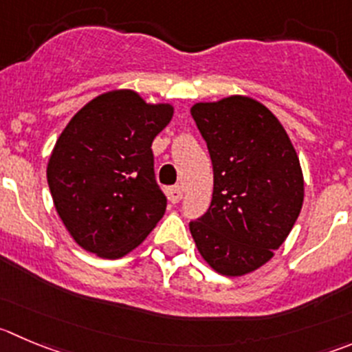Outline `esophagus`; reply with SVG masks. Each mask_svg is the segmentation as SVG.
I'll list each match as a JSON object with an SVG mask.
<instances>
[{"instance_id": "34e87169", "label": "esophagus", "mask_w": 352, "mask_h": 352, "mask_svg": "<svg viewBox=\"0 0 352 352\" xmlns=\"http://www.w3.org/2000/svg\"><path fill=\"white\" fill-rule=\"evenodd\" d=\"M167 195H169V200L173 204H176V202H179V200H182V197H183V188L182 186H170L169 190H167Z\"/></svg>"}]
</instances>
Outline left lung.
Listing matches in <instances>:
<instances>
[{"instance_id":"left-lung-1","label":"left lung","mask_w":352,"mask_h":352,"mask_svg":"<svg viewBox=\"0 0 352 352\" xmlns=\"http://www.w3.org/2000/svg\"><path fill=\"white\" fill-rule=\"evenodd\" d=\"M192 117L212 160L214 190L190 232L217 273L242 276L273 257L299 217V159L278 119L252 98L197 103Z\"/></svg>"}]
</instances>
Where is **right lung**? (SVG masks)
Segmentation results:
<instances>
[{"mask_svg": "<svg viewBox=\"0 0 352 352\" xmlns=\"http://www.w3.org/2000/svg\"><path fill=\"white\" fill-rule=\"evenodd\" d=\"M170 117V105H148L119 89L96 96L67 124L46 176L56 212L82 249L122 257L164 216L152 142Z\"/></svg>", "mask_w": 352, "mask_h": 352, "instance_id": "right-lung-1", "label": "right lung"}]
</instances>
